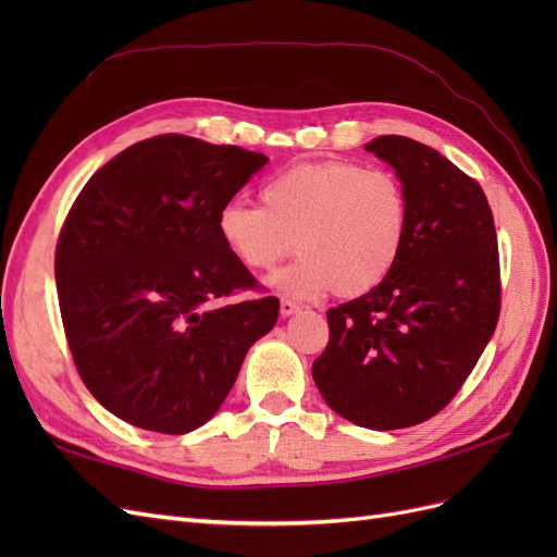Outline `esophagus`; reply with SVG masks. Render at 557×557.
Returning a JSON list of instances; mask_svg holds the SVG:
<instances>
[{"label":"esophagus","instance_id":"34e87169","mask_svg":"<svg viewBox=\"0 0 557 557\" xmlns=\"http://www.w3.org/2000/svg\"><path fill=\"white\" fill-rule=\"evenodd\" d=\"M281 315L283 318H288V315H293V313H297L299 311V305H295L293 299H281Z\"/></svg>","mask_w":557,"mask_h":557}]
</instances>
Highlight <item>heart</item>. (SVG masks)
<instances>
[{
	"label": "heart",
	"mask_w": 557,
	"mask_h": 557,
	"mask_svg": "<svg viewBox=\"0 0 557 557\" xmlns=\"http://www.w3.org/2000/svg\"><path fill=\"white\" fill-rule=\"evenodd\" d=\"M260 205L232 199L218 211V234L250 272H269L297 250L274 288L299 299L334 290H374L395 269L409 237V197L385 170L350 160L301 162L260 188Z\"/></svg>",
	"instance_id": "obj_1"
}]
</instances>
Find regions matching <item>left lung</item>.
<instances>
[{"label":"left lung","instance_id":"8db88e82","mask_svg":"<svg viewBox=\"0 0 557 557\" xmlns=\"http://www.w3.org/2000/svg\"><path fill=\"white\" fill-rule=\"evenodd\" d=\"M364 150L397 172L411 221L381 285L327 311L311 374L330 409L369 430H401L458 395L499 318V252L481 185L434 148L397 134Z\"/></svg>","mask_w":557,"mask_h":557}]
</instances>
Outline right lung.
I'll return each mask as SVG.
<instances>
[{
	"label": "right lung",
	"instance_id": "1",
	"mask_svg": "<svg viewBox=\"0 0 557 557\" xmlns=\"http://www.w3.org/2000/svg\"><path fill=\"white\" fill-rule=\"evenodd\" d=\"M269 158L160 134L95 172L62 225L55 281L74 364L125 423L185 434L221 409L278 299L211 307L258 281L215 221Z\"/></svg>",
	"mask_w": 557,
	"mask_h": 557
}]
</instances>
